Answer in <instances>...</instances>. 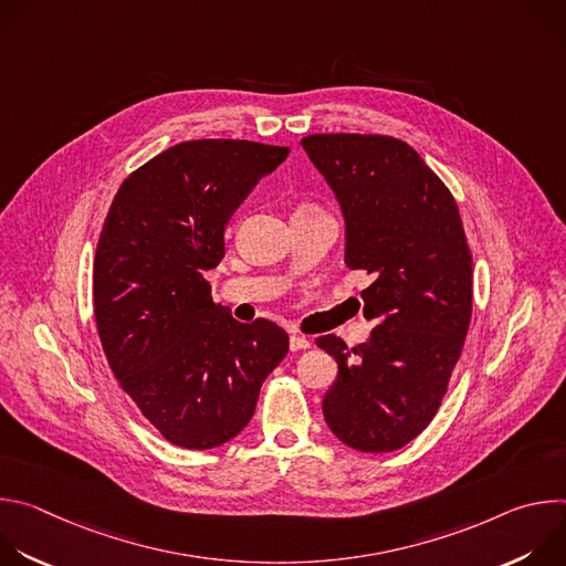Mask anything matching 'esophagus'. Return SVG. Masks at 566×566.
<instances>
[{"instance_id": "34e87169", "label": "esophagus", "mask_w": 566, "mask_h": 566, "mask_svg": "<svg viewBox=\"0 0 566 566\" xmlns=\"http://www.w3.org/2000/svg\"><path fill=\"white\" fill-rule=\"evenodd\" d=\"M289 345H291V349H293V352H297V349H308V347H311V340H308L306 336L293 334V336H291V340H289Z\"/></svg>"}]
</instances>
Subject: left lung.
<instances>
[{"mask_svg":"<svg viewBox=\"0 0 566 566\" xmlns=\"http://www.w3.org/2000/svg\"><path fill=\"white\" fill-rule=\"evenodd\" d=\"M345 217V264L374 282L360 293L371 338L329 334L338 363L322 400L332 432L360 452L408 446L434 419L472 313V258L459 208L415 147L378 134L300 140Z\"/></svg>","mask_w":566,"mask_h":566,"instance_id":"8db88e82","label":"left lung"}]
</instances>
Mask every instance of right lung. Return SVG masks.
Instances as JSON below:
<instances>
[{"label": "right lung", "instance_id": "obj_1", "mask_svg": "<svg viewBox=\"0 0 566 566\" xmlns=\"http://www.w3.org/2000/svg\"><path fill=\"white\" fill-rule=\"evenodd\" d=\"M286 156L253 140H186L129 175L107 212L94 260L98 336L120 387L175 446L237 437L289 352L282 327L241 325L206 282L232 212Z\"/></svg>", "mask_w": 566, "mask_h": 566}]
</instances>
